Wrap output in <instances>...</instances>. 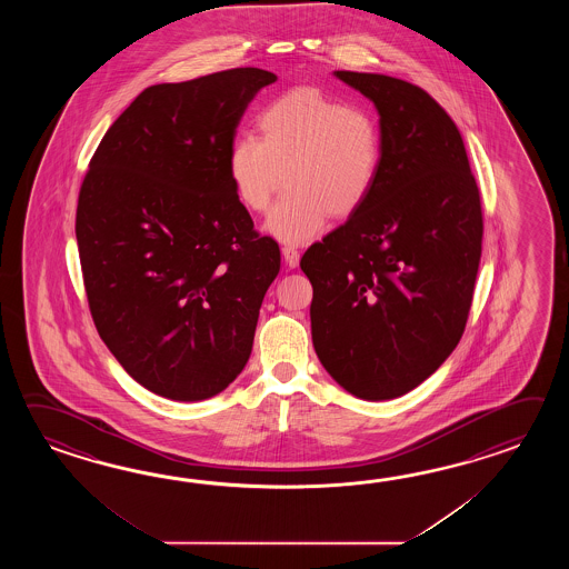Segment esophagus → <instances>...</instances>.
Listing matches in <instances>:
<instances>
[{
  "label": "esophagus",
  "instance_id": "1",
  "mask_svg": "<svg viewBox=\"0 0 569 569\" xmlns=\"http://www.w3.org/2000/svg\"><path fill=\"white\" fill-rule=\"evenodd\" d=\"M282 256H284V262H287L290 268L299 267L301 254H299V250H297L295 246H282Z\"/></svg>",
  "mask_w": 569,
  "mask_h": 569
}]
</instances>
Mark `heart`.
<instances>
[{
    "mask_svg": "<svg viewBox=\"0 0 569 569\" xmlns=\"http://www.w3.org/2000/svg\"><path fill=\"white\" fill-rule=\"evenodd\" d=\"M258 140L238 138L228 174L248 211H270L267 231L287 243L313 240L333 218H351L375 191L382 167V133L370 109L348 106L315 87L272 99L256 116Z\"/></svg>",
    "mask_w": 569,
    "mask_h": 569,
    "instance_id": "obj_1",
    "label": "heart"
}]
</instances>
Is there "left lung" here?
<instances>
[{
  "label": "left lung",
  "mask_w": 569,
  "mask_h": 569,
  "mask_svg": "<svg viewBox=\"0 0 569 569\" xmlns=\"http://www.w3.org/2000/svg\"><path fill=\"white\" fill-rule=\"evenodd\" d=\"M380 116L382 167L362 209L313 243L311 336L363 400L407 395L456 350L482 256V206L460 130L421 87L336 71Z\"/></svg>",
  "instance_id": "8db88e82"
}]
</instances>
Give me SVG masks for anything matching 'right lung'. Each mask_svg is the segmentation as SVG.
Here are the masks:
<instances>
[{
  "instance_id": "1",
  "label": "right lung",
  "mask_w": 569,
  "mask_h": 569,
  "mask_svg": "<svg viewBox=\"0 0 569 569\" xmlns=\"http://www.w3.org/2000/svg\"><path fill=\"white\" fill-rule=\"evenodd\" d=\"M277 74L254 67L144 89L111 123L74 233L99 338L138 385L211 399L242 372L279 243L228 174L236 128Z\"/></svg>"
}]
</instances>
